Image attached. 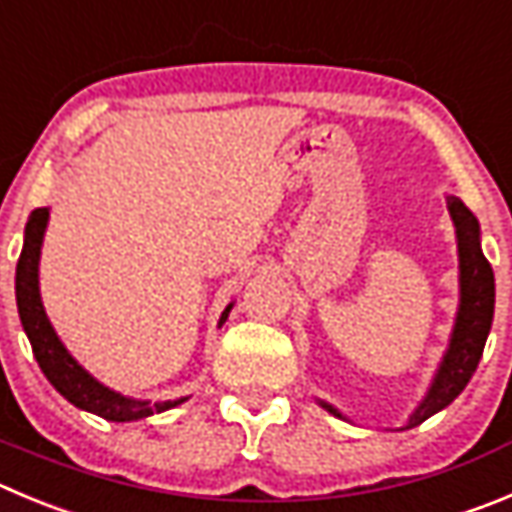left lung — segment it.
Returning <instances> with one entry per match:
<instances>
[{
	"mask_svg": "<svg viewBox=\"0 0 512 512\" xmlns=\"http://www.w3.org/2000/svg\"><path fill=\"white\" fill-rule=\"evenodd\" d=\"M447 209L455 222L457 232V255H460V308H457L455 328H452L450 346L444 351L442 364H439L437 374H434L432 386H429L427 396L422 399L409 422L401 429H412L429 419L432 414L442 412L444 407H450L452 401L462 394L467 381L475 374L477 364H480L482 348H485L487 333L493 326L495 313V275L493 267L482 255L480 247V224L470 209L462 204V199L447 197ZM326 412L333 417L346 419L338 412L333 404L318 399Z\"/></svg>",
	"mask_w": 512,
	"mask_h": 512,
	"instance_id": "1",
	"label": "left lung"
}]
</instances>
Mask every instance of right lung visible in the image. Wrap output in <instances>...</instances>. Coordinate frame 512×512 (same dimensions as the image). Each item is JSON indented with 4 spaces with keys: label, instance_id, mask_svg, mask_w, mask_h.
<instances>
[{
    "label": "right lung",
    "instance_id": "obj_1",
    "mask_svg": "<svg viewBox=\"0 0 512 512\" xmlns=\"http://www.w3.org/2000/svg\"><path fill=\"white\" fill-rule=\"evenodd\" d=\"M47 219H50V209L47 207L35 209L30 214V219H27L25 245H22V252H19L17 275H14L19 321H22L27 338H30L32 353H35L37 364H40L47 381L70 404H75L83 412L98 414V417L108 419V422H136V419H146L151 414L166 412V409H174L179 404H184L189 396H181V399L174 401H148L118 394V391L108 389L98 379H93L70 356L68 348L62 346L50 318H47L45 308H42L40 298V250L42 237H45L47 229ZM229 310H232V303L224 308L222 318H219V326L227 321Z\"/></svg>",
    "mask_w": 512,
    "mask_h": 512
}]
</instances>
